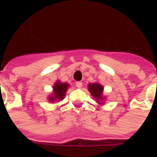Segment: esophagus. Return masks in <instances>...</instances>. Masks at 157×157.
Returning a JSON list of instances; mask_svg holds the SVG:
<instances>
[{
	"instance_id": "esophagus-1",
	"label": "esophagus",
	"mask_w": 157,
	"mask_h": 157,
	"mask_svg": "<svg viewBox=\"0 0 157 157\" xmlns=\"http://www.w3.org/2000/svg\"><path fill=\"white\" fill-rule=\"evenodd\" d=\"M75 86L77 88H82V82H75Z\"/></svg>"
}]
</instances>
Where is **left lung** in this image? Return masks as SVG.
Listing matches in <instances>:
<instances>
[{
  "label": "left lung",
  "mask_w": 157,
  "mask_h": 157,
  "mask_svg": "<svg viewBox=\"0 0 157 157\" xmlns=\"http://www.w3.org/2000/svg\"><path fill=\"white\" fill-rule=\"evenodd\" d=\"M88 91L91 93V95L97 100V102H100L104 99L102 92H103V86L99 84L98 82L94 83H89L88 84ZM99 104H102V102H99Z\"/></svg>",
  "instance_id": "8db88e82"
}]
</instances>
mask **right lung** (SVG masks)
I'll use <instances>...</instances> for the list:
<instances>
[{"mask_svg":"<svg viewBox=\"0 0 157 157\" xmlns=\"http://www.w3.org/2000/svg\"><path fill=\"white\" fill-rule=\"evenodd\" d=\"M67 82H61L60 81L55 82V85L53 86V92L50 96H48V100L49 102H56L61 101L65 97V93L69 87Z\"/></svg>","mask_w":157,"mask_h":157,"instance_id":"obj_1","label":"right lung"}]
</instances>
